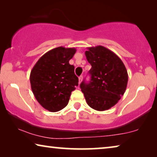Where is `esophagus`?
Here are the masks:
<instances>
[{
  "instance_id": "1",
  "label": "esophagus",
  "mask_w": 157,
  "mask_h": 157,
  "mask_svg": "<svg viewBox=\"0 0 157 157\" xmlns=\"http://www.w3.org/2000/svg\"><path fill=\"white\" fill-rule=\"evenodd\" d=\"M82 79H83V77L82 76L79 77V85L81 83V82H82Z\"/></svg>"
}]
</instances>
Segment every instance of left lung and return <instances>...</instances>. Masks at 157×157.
<instances>
[{
	"mask_svg": "<svg viewBox=\"0 0 157 157\" xmlns=\"http://www.w3.org/2000/svg\"><path fill=\"white\" fill-rule=\"evenodd\" d=\"M85 53L92 65L91 79L90 83L84 80L80 84L81 91L91 108L106 111L115 106L125 93L127 70L121 58L104 46L89 47Z\"/></svg>",
	"mask_w": 157,
	"mask_h": 157,
	"instance_id": "8db88e82",
	"label": "left lung"
}]
</instances>
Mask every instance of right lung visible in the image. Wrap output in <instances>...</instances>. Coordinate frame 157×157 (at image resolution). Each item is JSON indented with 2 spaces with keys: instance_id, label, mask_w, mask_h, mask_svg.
Masks as SVG:
<instances>
[{
  "instance_id": "1",
  "label": "right lung",
  "mask_w": 157,
  "mask_h": 157,
  "mask_svg": "<svg viewBox=\"0 0 157 157\" xmlns=\"http://www.w3.org/2000/svg\"><path fill=\"white\" fill-rule=\"evenodd\" d=\"M75 52V48H53L42 56L32 70L29 79L32 92L41 106L49 111L64 109L71 92L78 85L74 65L69 63Z\"/></svg>"
}]
</instances>
